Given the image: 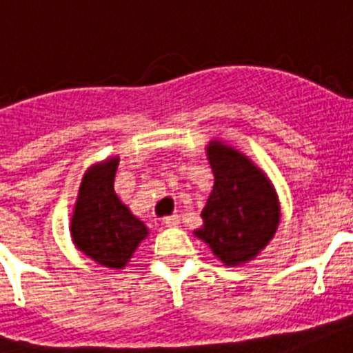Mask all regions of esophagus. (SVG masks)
<instances>
[{
  "instance_id": "esophagus-1",
  "label": "esophagus",
  "mask_w": 353,
  "mask_h": 353,
  "mask_svg": "<svg viewBox=\"0 0 353 353\" xmlns=\"http://www.w3.org/2000/svg\"><path fill=\"white\" fill-rule=\"evenodd\" d=\"M163 223H165L167 226H177V225H179V216L172 214V216L165 217V219H163Z\"/></svg>"
}]
</instances>
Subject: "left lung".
<instances>
[{"instance_id": "1", "label": "left lung", "mask_w": 353, "mask_h": 353, "mask_svg": "<svg viewBox=\"0 0 353 353\" xmlns=\"http://www.w3.org/2000/svg\"><path fill=\"white\" fill-rule=\"evenodd\" d=\"M214 186L201 212L197 239L225 266L256 259L276 236L281 205L274 183L241 150L221 139L206 145Z\"/></svg>"}]
</instances>
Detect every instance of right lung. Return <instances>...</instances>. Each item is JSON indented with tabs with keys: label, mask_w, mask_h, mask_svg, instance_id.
I'll list each match as a JSON object with an SVG mask.
<instances>
[{
	"label": "right lung",
	"mask_w": 353,
	"mask_h": 353,
	"mask_svg": "<svg viewBox=\"0 0 353 353\" xmlns=\"http://www.w3.org/2000/svg\"><path fill=\"white\" fill-rule=\"evenodd\" d=\"M117 165V156H110L85 172L70 217V237L77 250L110 270L125 268L148 236L145 223L114 190Z\"/></svg>",
	"instance_id": "obj_1"
}]
</instances>
